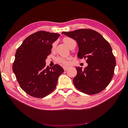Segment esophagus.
I'll return each mask as SVG.
<instances>
[{
	"mask_svg": "<svg viewBox=\"0 0 128 128\" xmlns=\"http://www.w3.org/2000/svg\"><path fill=\"white\" fill-rule=\"evenodd\" d=\"M62 68H63V69H64V70H66L67 69H68V66H62Z\"/></svg>",
	"mask_w": 128,
	"mask_h": 128,
	"instance_id": "obj_1",
	"label": "esophagus"
}]
</instances>
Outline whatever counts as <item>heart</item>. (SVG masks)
Segmentation results:
<instances>
[{"instance_id": "obj_1", "label": "heart", "mask_w": 128, "mask_h": 128, "mask_svg": "<svg viewBox=\"0 0 128 128\" xmlns=\"http://www.w3.org/2000/svg\"><path fill=\"white\" fill-rule=\"evenodd\" d=\"M63 42L66 43L67 46L70 47L71 45H72L73 43L76 42V41L72 38L68 37V36H66V37H64L63 38ZM55 47H56V43L54 42L52 43V50L55 49ZM56 61L60 64L64 65V66H66V65H68L69 64V62L68 60L65 59L64 58H60V57L58 58L57 59H56Z\"/></svg>"}]
</instances>
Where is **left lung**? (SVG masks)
Listing matches in <instances>:
<instances>
[{
  "mask_svg": "<svg viewBox=\"0 0 128 128\" xmlns=\"http://www.w3.org/2000/svg\"><path fill=\"white\" fill-rule=\"evenodd\" d=\"M62 34L76 40L79 47L78 58H84L88 66H77L73 84L80 92L88 95L98 94L107 88L114 74L115 57L111 45L98 32L80 29Z\"/></svg>",
  "mask_w": 128,
  "mask_h": 128,
  "instance_id": "8db88e82",
  "label": "left lung"
}]
</instances>
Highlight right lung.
<instances>
[{"instance_id": "right-lung-1", "label": "right lung", "mask_w": 128, "mask_h": 128, "mask_svg": "<svg viewBox=\"0 0 128 128\" xmlns=\"http://www.w3.org/2000/svg\"><path fill=\"white\" fill-rule=\"evenodd\" d=\"M58 33L39 31L31 34L17 48L12 66L20 88L30 96L42 98L55 89L64 69L55 64L46 67L45 60L51 52L52 44L59 38Z\"/></svg>"}]
</instances>
